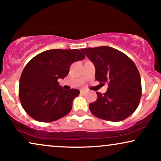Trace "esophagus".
<instances>
[{
  "label": "esophagus",
  "mask_w": 161,
  "mask_h": 161,
  "mask_svg": "<svg viewBox=\"0 0 161 161\" xmlns=\"http://www.w3.org/2000/svg\"><path fill=\"white\" fill-rule=\"evenodd\" d=\"M80 93H82V94H85V93H86V90H80Z\"/></svg>",
  "instance_id": "1"
}]
</instances>
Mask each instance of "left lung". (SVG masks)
<instances>
[{
	"label": "left lung",
	"instance_id": "1",
	"mask_svg": "<svg viewBox=\"0 0 161 161\" xmlns=\"http://www.w3.org/2000/svg\"><path fill=\"white\" fill-rule=\"evenodd\" d=\"M81 51L96 68V80L108 84L104 94L97 92L96 102L89 108L99 119L119 122L137 108L142 96L141 79L132 59L114 47L101 46Z\"/></svg>",
	"mask_w": 161,
	"mask_h": 161
}]
</instances>
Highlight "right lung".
I'll return each instance as SVG.
<instances>
[{
    "label": "right lung",
    "instance_id": "add662e5",
    "mask_svg": "<svg viewBox=\"0 0 161 161\" xmlns=\"http://www.w3.org/2000/svg\"><path fill=\"white\" fill-rule=\"evenodd\" d=\"M84 57L78 49H53L29 61L20 78L19 99L30 116L38 122H51L70 112L73 100L80 91L63 90L58 79L67 76L71 65Z\"/></svg>",
    "mask_w": 161,
    "mask_h": 161
}]
</instances>
